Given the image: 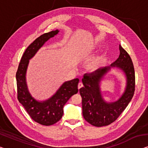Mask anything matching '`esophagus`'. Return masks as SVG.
Masks as SVG:
<instances>
[{"instance_id":"1","label":"esophagus","mask_w":148,"mask_h":148,"mask_svg":"<svg viewBox=\"0 0 148 148\" xmlns=\"http://www.w3.org/2000/svg\"><path fill=\"white\" fill-rule=\"evenodd\" d=\"M83 86V84L82 82H79L78 86V89H80V88Z\"/></svg>"}]
</instances>
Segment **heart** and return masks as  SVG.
I'll return each instance as SVG.
<instances>
[{
  "label": "heart",
  "mask_w": 148,
  "mask_h": 148,
  "mask_svg": "<svg viewBox=\"0 0 148 148\" xmlns=\"http://www.w3.org/2000/svg\"><path fill=\"white\" fill-rule=\"evenodd\" d=\"M102 61V58L101 56H96L90 59L86 64V68L88 71H95L101 65Z\"/></svg>",
  "instance_id": "1"
}]
</instances>
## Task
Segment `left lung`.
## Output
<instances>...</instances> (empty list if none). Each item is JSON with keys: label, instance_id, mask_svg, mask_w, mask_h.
Wrapping results in <instances>:
<instances>
[{"label": "left lung", "instance_id": "left-lung-1", "mask_svg": "<svg viewBox=\"0 0 148 148\" xmlns=\"http://www.w3.org/2000/svg\"><path fill=\"white\" fill-rule=\"evenodd\" d=\"M118 58L109 66L100 68L90 74L84 75V87L79 90L82 96L84 118L96 127L108 125L114 122L127 106L135 90V72L132 59L120 45ZM121 70L126 77L125 92L115 102L108 103L103 99L101 84L112 68Z\"/></svg>", "mask_w": 148, "mask_h": 148}]
</instances>
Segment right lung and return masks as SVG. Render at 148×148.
I'll list each match as a JSON object with an SVG mask.
<instances>
[{
    "label": "right lung",
    "instance_id": "obj_1",
    "mask_svg": "<svg viewBox=\"0 0 148 148\" xmlns=\"http://www.w3.org/2000/svg\"><path fill=\"white\" fill-rule=\"evenodd\" d=\"M59 32L56 30L45 33L30 44L22 56L16 74L18 100L32 120L43 125H53L58 122L63 116L64 106L72 96L78 92V78L64 82L54 94L45 100H37L28 90L26 76L29 60L46 42Z\"/></svg>",
    "mask_w": 148,
    "mask_h": 148
}]
</instances>
